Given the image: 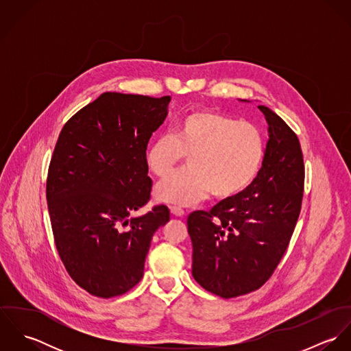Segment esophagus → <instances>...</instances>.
<instances>
[{
	"label": "esophagus",
	"instance_id": "1",
	"mask_svg": "<svg viewBox=\"0 0 351 351\" xmlns=\"http://www.w3.org/2000/svg\"><path fill=\"white\" fill-rule=\"evenodd\" d=\"M170 212H171V215H174L177 217H182L185 215L184 209L180 208V206H170Z\"/></svg>",
	"mask_w": 351,
	"mask_h": 351
}]
</instances>
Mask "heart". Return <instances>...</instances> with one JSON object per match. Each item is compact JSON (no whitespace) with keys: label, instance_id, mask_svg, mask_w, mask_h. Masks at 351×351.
I'll return each instance as SVG.
<instances>
[{"label":"heart","instance_id":"b5f03b06","mask_svg":"<svg viewBox=\"0 0 351 351\" xmlns=\"http://www.w3.org/2000/svg\"><path fill=\"white\" fill-rule=\"evenodd\" d=\"M262 131L246 121L199 109L182 116L171 135L156 138L146 151V165L159 178L170 176L188 156L189 170L155 188V199L192 205L208 197L230 200L243 193L265 160Z\"/></svg>","mask_w":351,"mask_h":351}]
</instances>
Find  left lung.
Wrapping results in <instances>:
<instances>
[{
  "instance_id": "left-lung-1",
  "label": "left lung",
  "mask_w": 351,
  "mask_h": 351,
  "mask_svg": "<svg viewBox=\"0 0 351 351\" xmlns=\"http://www.w3.org/2000/svg\"><path fill=\"white\" fill-rule=\"evenodd\" d=\"M269 141L261 171L239 196L188 217L193 245L192 274L223 299L261 288L288 249L304 192L300 142L271 109L258 105Z\"/></svg>"
}]
</instances>
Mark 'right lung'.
Here are the masks:
<instances>
[{
    "mask_svg": "<svg viewBox=\"0 0 351 351\" xmlns=\"http://www.w3.org/2000/svg\"><path fill=\"white\" fill-rule=\"evenodd\" d=\"M170 96L102 93L62 128L51 158L47 205L53 241L70 277L93 296L124 295L143 277L169 208L130 217L150 200L146 150Z\"/></svg>",
    "mask_w": 351,
    "mask_h": 351,
    "instance_id": "add662e5",
    "label": "right lung"
}]
</instances>
